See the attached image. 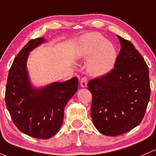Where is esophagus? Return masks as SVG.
<instances>
[{
	"label": "esophagus",
	"mask_w": 156,
	"mask_h": 156,
	"mask_svg": "<svg viewBox=\"0 0 156 156\" xmlns=\"http://www.w3.org/2000/svg\"><path fill=\"white\" fill-rule=\"evenodd\" d=\"M87 81H88V78L87 77H83V78L80 79V86L82 87H87Z\"/></svg>",
	"instance_id": "34e87169"
}]
</instances>
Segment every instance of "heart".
Instances as JSON below:
<instances>
[{
  "instance_id": "obj_1",
  "label": "heart",
  "mask_w": 156,
  "mask_h": 156,
  "mask_svg": "<svg viewBox=\"0 0 156 156\" xmlns=\"http://www.w3.org/2000/svg\"><path fill=\"white\" fill-rule=\"evenodd\" d=\"M80 54L83 57H89L93 54L89 60V69L97 76L108 73L117 58V51L113 44L98 33L84 36L81 41Z\"/></svg>"
}]
</instances>
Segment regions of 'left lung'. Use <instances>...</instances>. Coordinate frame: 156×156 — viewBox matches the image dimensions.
<instances>
[{
  "label": "left lung",
  "mask_w": 156,
  "mask_h": 156,
  "mask_svg": "<svg viewBox=\"0 0 156 156\" xmlns=\"http://www.w3.org/2000/svg\"><path fill=\"white\" fill-rule=\"evenodd\" d=\"M117 37L121 49L114 67L87 83L92 94L93 123L101 133L111 136L127 133L140 124L150 97L145 61L130 41Z\"/></svg>",
  "instance_id": "8db88e82"
}]
</instances>
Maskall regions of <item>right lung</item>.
<instances>
[{
    "instance_id": "add662e5",
    "label": "right lung",
    "mask_w": 156,
    "mask_h": 156,
    "mask_svg": "<svg viewBox=\"0 0 156 156\" xmlns=\"http://www.w3.org/2000/svg\"><path fill=\"white\" fill-rule=\"evenodd\" d=\"M44 42L43 38L31 39L14 59L9 71L5 101L14 124L26 135L48 139L60 129L64 107L78 89L76 77L55 82L39 90L32 89L26 71L28 53Z\"/></svg>"
}]
</instances>
